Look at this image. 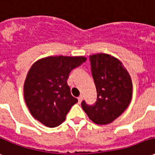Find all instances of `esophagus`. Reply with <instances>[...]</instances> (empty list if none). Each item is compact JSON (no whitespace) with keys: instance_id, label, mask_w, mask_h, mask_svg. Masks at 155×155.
<instances>
[{"instance_id":"1","label":"esophagus","mask_w":155,"mask_h":155,"mask_svg":"<svg viewBox=\"0 0 155 155\" xmlns=\"http://www.w3.org/2000/svg\"><path fill=\"white\" fill-rule=\"evenodd\" d=\"M82 100H83V96H82V95H81V96L78 98V102H79V104H81Z\"/></svg>"}]
</instances>
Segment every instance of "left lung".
I'll return each mask as SVG.
<instances>
[{
	"label": "left lung",
	"instance_id": "1",
	"mask_svg": "<svg viewBox=\"0 0 155 155\" xmlns=\"http://www.w3.org/2000/svg\"><path fill=\"white\" fill-rule=\"evenodd\" d=\"M91 71L94 78L97 101L81 106L89 118L95 124L107 125L124 113L132 98V81L120 61L106 53L90 55Z\"/></svg>",
	"mask_w": 155,
	"mask_h": 155
}]
</instances>
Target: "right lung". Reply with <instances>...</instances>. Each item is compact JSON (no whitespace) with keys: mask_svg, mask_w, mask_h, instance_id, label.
Instances as JSON below:
<instances>
[{"mask_svg":"<svg viewBox=\"0 0 155 155\" xmlns=\"http://www.w3.org/2000/svg\"><path fill=\"white\" fill-rule=\"evenodd\" d=\"M86 60L84 57L51 56L34 63L25 79L24 97L34 118L51 128L66 120L78 102L67 84L69 74Z\"/></svg>","mask_w":155,"mask_h":155,"instance_id":"obj_1","label":"right lung"}]
</instances>
